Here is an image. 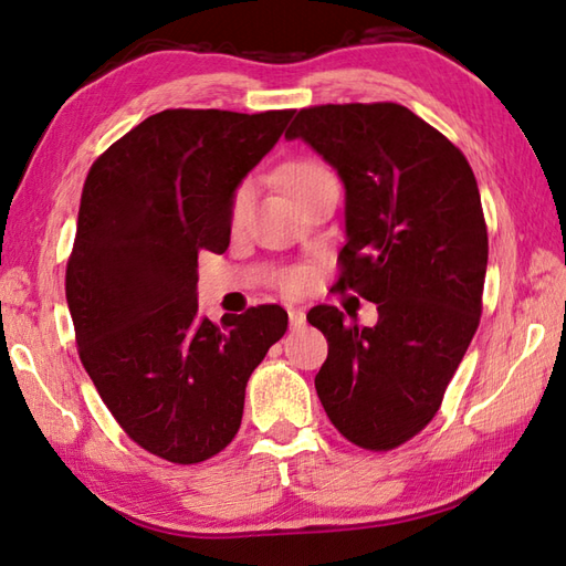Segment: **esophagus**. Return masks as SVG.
Returning <instances> with one entry per match:
<instances>
[{"mask_svg": "<svg viewBox=\"0 0 566 566\" xmlns=\"http://www.w3.org/2000/svg\"><path fill=\"white\" fill-rule=\"evenodd\" d=\"M286 314H290V326L296 331V328H302L304 323H306V314H304V308H296V306H290L286 308Z\"/></svg>", "mask_w": 566, "mask_h": 566, "instance_id": "34e87169", "label": "esophagus"}]
</instances>
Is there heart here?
I'll return each instance as SVG.
<instances>
[{
	"instance_id": "1",
	"label": "heart",
	"mask_w": 566,
	"mask_h": 566,
	"mask_svg": "<svg viewBox=\"0 0 566 566\" xmlns=\"http://www.w3.org/2000/svg\"><path fill=\"white\" fill-rule=\"evenodd\" d=\"M282 179H284L286 189L292 191V197L298 199L302 195H306V191L316 189L318 185L331 182V179H335V175L323 163L304 158V160H294V163L286 165L282 170ZM252 199H255V185H252L250 179L238 182L231 191V199H228V223H231L233 228L243 226L248 221V216H250ZM280 284H282V290L290 292V294L304 292L306 284H308V272L306 270L284 272Z\"/></svg>"
}]
</instances>
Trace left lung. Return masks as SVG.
<instances>
[{
    "label": "left lung",
    "instance_id": "1",
    "mask_svg": "<svg viewBox=\"0 0 566 566\" xmlns=\"http://www.w3.org/2000/svg\"><path fill=\"white\" fill-rule=\"evenodd\" d=\"M345 185L335 290L377 304L375 328L314 306L328 340L316 375L331 423L371 452L399 448L438 413L482 318L486 221L472 167L438 128L394 102L321 104L296 114Z\"/></svg>",
    "mask_w": 566,
    "mask_h": 566
}]
</instances>
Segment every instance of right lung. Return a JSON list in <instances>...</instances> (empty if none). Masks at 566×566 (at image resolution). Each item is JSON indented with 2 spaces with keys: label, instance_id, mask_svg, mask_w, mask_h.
I'll return each instance as SVG.
<instances>
[{
  "label": "right lung",
  "instance_id": "add662e5",
  "mask_svg": "<svg viewBox=\"0 0 566 566\" xmlns=\"http://www.w3.org/2000/svg\"><path fill=\"white\" fill-rule=\"evenodd\" d=\"M292 116L165 109L84 179L65 272L77 353L116 423L167 462H203L235 438L252 369L286 331L276 304L201 318L197 260L228 248L231 191Z\"/></svg>",
  "mask_w": 566,
  "mask_h": 566
}]
</instances>
